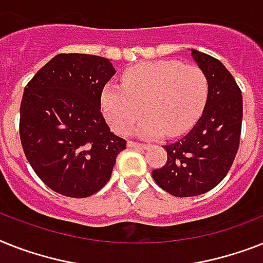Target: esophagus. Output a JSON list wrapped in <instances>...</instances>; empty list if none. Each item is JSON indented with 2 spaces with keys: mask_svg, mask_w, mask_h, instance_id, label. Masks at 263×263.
Segmentation results:
<instances>
[{
  "mask_svg": "<svg viewBox=\"0 0 263 263\" xmlns=\"http://www.w3.org/2000/svg\"><path fill=\"white\" fill-rule=\"evenodd\" d=\"M127 146L131 147V148H147V144H143V143H138V142H132V140H128Z\"/></svg>",
  "mask_w": 263,
  "mask_h": 263,
  "instance_id": "esophagus-1",
  "label": "esophagus"
}]
</instances>
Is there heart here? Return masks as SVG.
I'll return each instance as SVG.
<instances>
[{"mask_svg": "<svg viewBox=\"0 0 263 263\" xmlns=\"http://www.w3.org/2000/svg\"><path fill=\"white\" fill-rule=\"evenodd\" d=\"M208 78L198 66L178 61L144 62L123 74V86L108 83L101 108L117 134H127L142 116L138 131L146 138L177 136L200 116L208 97Z\"/></svg>", "mask_w": 263, "mask_h": 263, "instance_id": "b5f03b06", "label": "heart"}]
</instances>
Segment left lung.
<instances>
[{"mask_svg":"<svg viewBox=\"0 0 263 263\" xmlns=\"http://www.w3.org/2000/svg\"><path fill=\"white\" fill-rule=\"evenodd\" d=\"M192 57L208 78L205 106L186 135L163 147L167 161L153 170L154 181L176 197H193L216 186L234 163L242 131V91L231 72L211 55L192 50Z\"/></svg>","mask_w":263,"mask_h":263,"instance_id":"8db88e82","label":"left lung"}]
</instances>
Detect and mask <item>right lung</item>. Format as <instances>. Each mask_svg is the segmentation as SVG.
Wrapping results in <instances>:
<instances>
[{
	"instance_id": "add662e5",
	"label": "right lung",
	"mask_w": 263,
	"mask_h": 263,
	"mask_svg": "<svg viewBox=\"0 0 263 263\" xmlns=\"http://www.w3.org/2000/svg\"><path fill=\"white\" fill-rule=\"evenodd\" d=\"M115 72L106 58L59 54L24 89L23 150L40 180L66 197H89L105 186L127 146L101 113L102 89Z\"/></svg>"
}]
</instances>
